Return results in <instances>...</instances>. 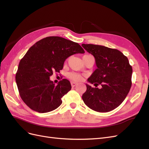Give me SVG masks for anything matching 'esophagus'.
<instances>
[{
    "mask_svg": "<svg viewBox=\"0 0 149 149\" xmlns=\"http://www.w3.org/2000/svg\"><path fill=\"white\" fill-rule=\"evenodd\" d=\"M77 85V83H75V82H71V86L73 87H74L75 86Z\"/></svg>",
    "mask_w": 149,
    "mask_h": 149,
    "instance_id": "1",
    "label": "esophagus"
}]
</instances>
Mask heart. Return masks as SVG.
Masks as SVG:
<instances>
[{
  "mask_svg": "<svg viewBox=\"0 0 149 149\" xmlns=\"http://www.w3.org/2000/svg\"><path fill=\"white\" fill-rule=\"evenodd\" d=\"M68 77L74 81H80L83 79V76L81 74L75 73V72H72V73H69Z\"/></svg>",
  "mask_w": 149,
  "mask_h": 149,
  "instance_id": "obj_1",
  "label": "heart"
}]
</instances>
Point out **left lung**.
<instances>
[{
  "instance_id": "1",
  "label": "left lung",
  "mask_w": 149,
  "mask_h": 149,
  "mask_svg": "<svg viewBox=\"0 0 149 149\" xmlns=\"http://www.w3.org/2000/svg\"><path fill=\"white\" fill-rule=\"evenodd\" d=\"M82 47L95 58L97 68L88 81L101 88L86 84L82 99L90 109L106 112L116 109L123 102L132 85V68L128 58L118 49L93 44Z\"/></svg>"
}]
</instances>
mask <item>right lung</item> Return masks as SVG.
I'll return each instance as SVG.
<instances>
[{"label": "right lung", "instance_id": "right-lung-1", "mask_svg": "<svg viewBox=\"0 0 149 149\" xmlns=\"http://www.w3.org/2000/svg\"><path fill=\"white\" fill-rule=\"evenodd\" d=\"M84 53L78 43L60 37H48L35 43L22 58L15 76L22 100L41 113L56 109L71 86L66 79L56 86L49 76L55 71L60 73L67 58Z\"/></svg>", "mask_w": 149, "mask_h": 149}]
</instances>
